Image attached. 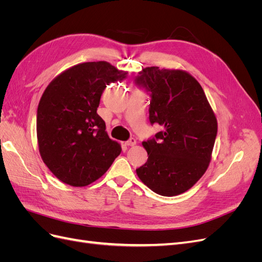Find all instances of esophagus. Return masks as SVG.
<instances>
[{
	"label": "esophagus",
	"mask_w": 262,
	"mask_h": 262,
	"mask_svg": "<svg viewBox=\"0 0 262 262\" xmlns=\"http://www.w3.org/2000/svg\"><path fill=\"white\" fill-rule=\"evenodd\" d=\"M136 144H137V140L133 139V138H131L130 140L125 142V145H128V146H134Z\"/></svg>",
	"instance_id": "esophagus-1"
}]
</instances>
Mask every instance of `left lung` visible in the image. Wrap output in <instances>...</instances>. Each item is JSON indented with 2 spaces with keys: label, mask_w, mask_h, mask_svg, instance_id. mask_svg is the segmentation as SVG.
Instances as JSON below:
<instances>
[{
  "label": "left lung",
  "mask_w": 262,
  "mask_h": 262,
  "mask_svg": "<svg viewBox=\"0 0 262 262\" xmlns=\"http://www.w3.org/2000/svg\"><path fill=\"white\" fill-rule=\"evenodd\" d=\"M136 83L150 93V123L164 128L142 143L148 158L137 169L138 177L157 194L184 193L209 167L215 114L199 82L186 71L149 67L139 72Z\"/></svg>",
  "instance_id": "1"
}]
</instances>
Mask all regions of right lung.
Masks as SVG:
<instances>
[{"label":"right lung","instance_id":"add662e5","mask_svg":"<svg viewBox=\"0 0 262 262\" xmlns=\"http://www.w3.org/2000/svg\"><path fill=\"white\" fill-rule=\"evenodd\" d=\"M125 75L106 61L85 62L63 71L45 90L37 110L39 153L64 184H92L121 153L97 108L106 85Z\"/></svg>","mask_w":262,"mask_h":262}]
</instances>
